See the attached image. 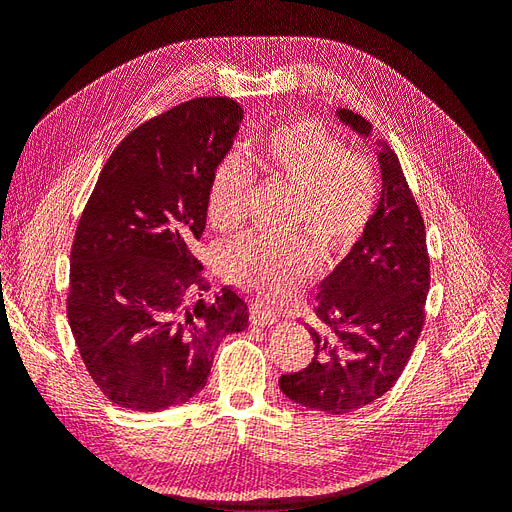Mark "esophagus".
I'll use <instances>...</instances> for the list:
<instances>
[{
	"label": "esophagus",
	"instance_id": "34e87169",
	"mask_svg": "<svg viewBox=\"0 0 512 512\" xmlns=\"http://www.w3.org/2000/svg\"><path fill=\"white\" fill-rule=\"evenodd\" d=\"M252 320L256 324H260V327H271V324L280 320V316H277V312H273V309H267L262 305H254L252 307Z\"/></svg>",
	"mask_w": 512,
	"mask_h": 512
}]
</instances>
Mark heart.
<instances>
[{"label":"heart","instance_id":"obj_1","mask_svg":"<svg viewBox=\"0 0 512 512\" xmlns=\"http://www.w3.org/2000/svg\"><path fill=\"white\" fill-rule=\"evenodd\" d=\"M247 166L294 192L292 230H307L327 250H339L361 235L376 207V170L361 153L346 151L312 119H292L269 130ZM228 156L213 168L205 211L215 230L228 232L245 218L252 175ZM318 247L307 237L250 235L228 247V280L258 301L275 303L297 292L318 267Z\"/></svg>","mask_w":512,"mask_h":512}]
</instances>
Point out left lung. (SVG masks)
<instances>
[{
    "label": "left lung",
    "instance_id": "8db88e82",
    "mask_svg": "<svg viewBox=\"0 0 512 512\" xmlns=\"http://www.w3.org/2000/svg\"><path fill=\"white\" fill-rule=\"evenodd\" d=\"M337 117L356 134L371 123L339 108ZM380 203L361 239L320 284L309 327L314 359L280 378L282 393L309 410L346 414L382 397L410 361L425 324L429 254L423 215L395 153L380 143Z\"/></svg>",
    "mask_w": 512,
    "mask_h": 512
}]
</instances>
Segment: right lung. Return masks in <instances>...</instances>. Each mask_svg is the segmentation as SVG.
Returning a JSON list of instances; mask_svg holds the SVG:
<instances>
[{"label": "right lung", "mask_w": 512, "mask_h": 512, "mask_svg": "<svg viewBox=\"0 0 512 512\" xmlns=\"http://www.w3.org/2000/svg\"><path fill=\"white\" fill-rule=\"evenodd\" d=\"M241 119L235 100L194 98L145 121L106 160L83 209L68 322L91 380L115 406L185 404L207 386L222 339L247 329V303L230 286L203 299L211 286L190 252L207 224L211 173Z\"/></svg>", "instance_id": "1"}]
</instances>
